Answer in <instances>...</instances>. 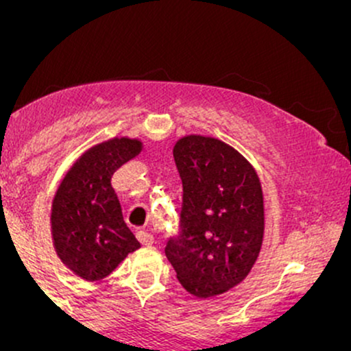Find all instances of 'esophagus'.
Listing matches in <instances>:
<instances>
[{"instance_id": "1", "label": "esophagus", "mask_w": 351, "mask_h": 351, "mask_svg": "<svg viewBox=\"0 0 351 351\" xmlns=\"http://www.w3.org/2000/svg\"><path fill=\"white\" fill-rule=\"evenodd\" d=\"M138 237H140V241H142L145 245H152L153 243H155V236H153L150 231H145V229H142V231H138Z\"/></svg>"}]
</instances>
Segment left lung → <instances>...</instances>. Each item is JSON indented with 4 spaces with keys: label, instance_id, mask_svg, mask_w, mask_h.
<instances>
[{
    "label": "left lung",
    "instance_id": "left-lung-1",
    "mask_svg": "<svg viewBox=\"0 0 351 351\" xmlns=\"http://www.w3.org/2000/svg\"><path fill=\"white\" fill-rule=\"evenodd\" d=\"M183 183L180 234L165 247L176 277L199 299L241 284L264 237L259 176L239 152L213 136L188 135L173 148Z\"/></svg>",
    "mask_w": 351,
    "mask_h": 351
}]
</instances>
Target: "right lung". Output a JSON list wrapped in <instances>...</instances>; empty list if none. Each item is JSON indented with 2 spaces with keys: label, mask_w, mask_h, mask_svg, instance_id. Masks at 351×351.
Here are the masks:
<instances>
[{
  "label": "right lung",
  "mask_w": 351,
  "mask_h": 351,
  "mask_svg": "<svg viewBox=\"0 0 351 351\" xmlns=\"http://www.w3.org/2000/svg\"><path fill=\"white\" fill-rule=\"evenodd\" d=\"M142 152V142L115 136L75 160L60 181L51 213L59 259L84 280H100L140 247L123 221L112 175Z\"/></svg>",
  "instance_id": "1"
}]
</instances>
